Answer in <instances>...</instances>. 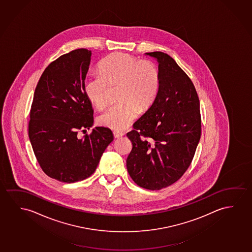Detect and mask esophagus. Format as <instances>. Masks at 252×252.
Here are the masks:
<instances>
[{"mask_svg":"<svg viewBox=\"0 0 252 252\" xmlns=\"http://www.w3.org/2000/svg\"><path fill=\"white\" fill-rule=\"evenodd\" d=\"M123 135H124V133H123L122 131H113V136H114V138L119 139V138H121Z\"/></svg>","mask_w":252,"mask_h":252,"instance_id":"34e87169","label":"esophagus"}]
</instances>
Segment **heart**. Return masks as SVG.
<instances>
[{
  "label": "heart",
  "mask_w": 252,
  "mask_h": 252,
  "mask_svg": "<svg viewBox=\"0 0 252 252\" xmlns=\"http://www.w3.org/2000/svg\"><path fill=\"white\" fill-rule=\"evenodd\" d=\"M160 86V73L149 61H140L126 53H115L98 65V73L88 74L83 89L88 100L102 109L109 99L111 88L120 89L118 104L103 112L99 124L117 131L127 128L139 112H145L154 104Z\"/></svg>",
  "instance_id": "heart-1"
}]
</instances>
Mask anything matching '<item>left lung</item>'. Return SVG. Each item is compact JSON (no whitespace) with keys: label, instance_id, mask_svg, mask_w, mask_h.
<instances>
[{"label":"left lung","instance_id":"8db88e82","mask_svg":"<svg viewBox=\"0 0 252 252\" xmlns=\"http://www.w3.org/2000/svg\"><path fill=\"white\" fill-rule=\"evenodd\" d=\"M146 55L157 60L160 86L126 134L132 144L126 167L138 186L155 190L178 181L190 166L200 139V104L192 81L170 55Z\"/></svg>","mask_w":252,"mask_h":252}]
</instances>
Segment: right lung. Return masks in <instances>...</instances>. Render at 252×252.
I'll use <instances>...</instances> for the list:
<instances>
[{
    "label": "right lung",
    "mask_w": 252,
    "mask_h": 252,
    "mask_svg": "<svg viewBox=\"0 0 252 252\" xmlns=\"http://www.w3.org/2000/svg\"><path fill=\"white\" fill-rule=\"evenodd\" d=\"M91 55L80 48L60 56L44 70L33 94L30 142L42 171L61 182L90 177L113 140L112 131L103 126L82 139L77 136L94 124L92 103L83 89Z\"/></svg>",
    "instance_id": "obj_1"
}]
</instances>
